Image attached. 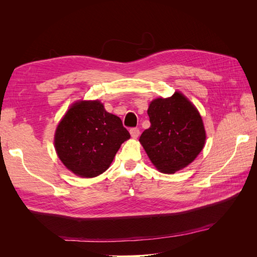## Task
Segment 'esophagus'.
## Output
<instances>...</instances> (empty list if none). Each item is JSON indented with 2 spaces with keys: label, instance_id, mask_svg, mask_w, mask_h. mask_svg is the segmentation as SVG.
<instances>
[{
  "label": "esophagus",
  "instance_id": "34e87169",
  "mask_svg": "<svg viewBox=\"0 0 257 257\" xmlns=\"http://www.w3.org/2000/svg\"><path fill=\"white\" fill-rule=\"evenodd\" d=\"M130 134H131L132 138L136 139L139 136V130L138 128H131L130 130Z\"/></svg>",
  "mask_w": 257,
  "mask_h": 257
}]
</instances>
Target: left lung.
<instances>
[{"label": "left lung", "mask_w": 257, "mask_h": 257, "mask_svg": "<svg viewBox=\"0 0 257 257\" xmlns=\"http://www.w3.org/2000/svg\"><path fill=\"white\" fill-rule=\"evenodd\" d=\"M150 127L139 138L148 158L159 172L175 174L195 160L206 144L203 118L182 92L151 100Z\"/></svg>", "instance_id": "left-lung-1"}]
</instances>
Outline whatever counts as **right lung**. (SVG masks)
Returning a JSON list of instances; mask_svg holds the SVG:
<instances>
[{
  "label": "right lung",
  "mask_w": 257,
  "mask_h": 257,
  "mask_svg": "<svg viewBox=\"0 0 257 257\" xmlns=\"http://www.w3.org/2000/svg\"><path fill=\"white\" fill-rule=\"evenodd\" d=\"M131 135L115 114L98 99H79L62 116L54 133V149L74 175L94 178L109 168Z\"/></svg>",
  "instance_id": "right-lung-1"
}]
</instances>
